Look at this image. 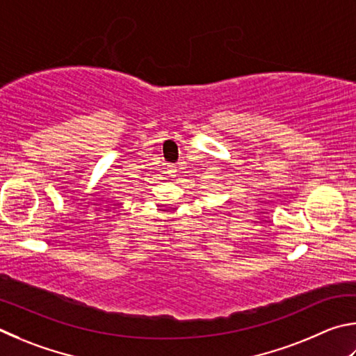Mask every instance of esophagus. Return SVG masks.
Listing matches in <instances>:
<instances>
[{
  "label": "esophagus",
  "instance_id": "34e87169",
  "mask_svg": "<svg viewBox=\"0 0 356 356\" xmlns=\"http://www.w3.org/2000/svg\"><path fill=\"white\" fill-rule=\"evenodd\" d=\"M168 173H170V177H175V172H177V168H175L173 165H168Z\"/></svg>",
  "mask_w": 356,
  "mask_h": 356
}]
</instances>
